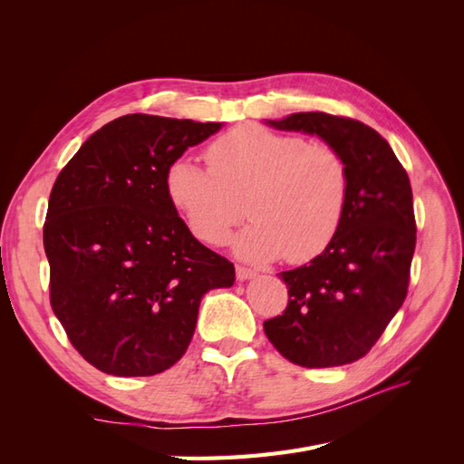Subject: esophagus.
I'll return each mask as SVG.
<instances>
[{
	"instance_id": "esophagus-1",
	"label": "esophagus",
	"mask_w": 464,
	"mask_h": 464,
	"mask_svg": "<svg viewBox=\"0 0 464 464\" xmlns=\"http://www.w3.org/2000/svg\"><path fill=\"white\" fill-rule=\"evenodd\" d=\"M254 276H256V271L247 269V266H242V265H237V266H236V278L240 280V283H244V280L254 278Z\"/></svg>"
}]
</instances>
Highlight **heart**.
<instances>
[{
	"label": "heart",
	"instance_id": "b5f03b06",
	"mask_svg": "<svg viewBox=\"0 0 464 464\" xmlns=\"http://www.w3.org/2000/svg\"><path fill=\"white\" fill-rule=\"evenodd\" d=\"M207 168L189 157L168 164L164 189L195 237L220 246L242 218L234 251L251 263L310 261L339 234L350 174L343 154L300 135L237 125L205 149Z\"/></svg>",
	"mask_w": 464,
	"mask_h": 464
}]
</instances>
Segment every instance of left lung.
Returning <instances> with one entry per match:
<instances>
[{
	"mask_svg": "<svg viewBox=\"0 0 464 464\" xmlns=\"http://www.w3.org/2000/svg\"><path fill=\"white\" fill-rule=\"evenodd\" d=\"M265 123L317 135L348 166L339 234L307 265L280 273L288 305L263 323L266 339L298 366H344L370 353L406 298L416 246L411 179L385 139L358 120L298 111Z\"/></svg>",
	"mask_w": 464,
	"mask_h": 464,
	"instance_id": "8db88e82",
	"label": "left lung"
}]
</instances>
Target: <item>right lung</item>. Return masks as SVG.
Segmentation results:
<instances>
[{
  "mask_svg": "<svg viewBox=\"0 0 464 464\" xmlns=\"http://www.w3.org/2000/svg\"><path fill=\"white\" fill-rule=\"evenodd\" d=\"M222 128L130 114L94 131L52 188L50 304L94 368L143 377L186 354L201 298L234 265L195 237L164 189L168 164Z\"/></svg>",
  "mask_w": 464,
  "mask_h": 464,
  "instance_id": "obj_1",
  "label": "right lung"
}]
</instances>
